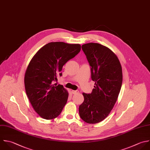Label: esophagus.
Returning <instances> with one entry per match:
<instances>
[{
    "mask_svg": "<svg viewBox=\"0 0 150 150\" xmlns=\"http://www.w3.org/2000/svg\"><path fill=\"white\" fill-rule=\"evenodd\" d=\"M71 92H72V93H73V94H77V93H79V91L78 90H72V91H71Z\"/></svg>",
    "mask_w": 150,
    "mask_h": 150,
    "instance_id": "obj_1",
    "label": "esophagus"
}]
</instances>
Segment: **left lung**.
<instances>
[{"label": "left lung", "instance_id": "obj_1", "mask_svg": "<svg viewBox=\"0 0 150 150\" xmlns=\"http://www.w3.org/2000/svg\"><path fill=\"white\" fill-rule=\"evenodd\" d=\"M81 48L95 86L91 93H83L84 100L79 106V115L86 122L96 124L108 115L116 103L122 86V68L116 55L104 46L89 43Z\"/></svg>", "mask_w": 150, "mask_h": 150}]
</instances>
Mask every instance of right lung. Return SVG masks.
Here are the masks:
<instances>
[{"label":"right lung","instance_id":"obj_1","mask_svg":"<svg viewBox=\"0 0 150 150\" xmlns=\"http://www.w3.org/2000/svg\"><path fill=\"white\" fill-rule=\"evenodd\" d=\"M80 50L79 44L50 42L30 62L25 76V90L34 110L43 118H55L62 111L69 93L62 85L52 83L62 76L63 66Z\"/></svg>","mask_w":150,"mask_h":150}]
</instances>
